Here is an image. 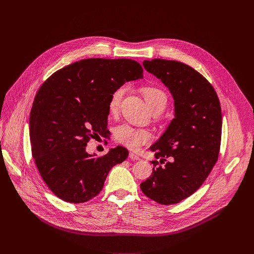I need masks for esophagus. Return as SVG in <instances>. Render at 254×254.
<instances>
[{
  "label": "esophagus",
  "instance_id": "1",
  "mask_svg": "<svg viewBox=\"0 0 254 254\" xmlns=\"http://www.w3.org/2000/svg\"><path fill=\"white\" fill-rule=\"evenodd\" d=\"M129 159H131V160H133V161H138V160H140V158H139L137 155L133 154V153H129Z\"/></svg>",
  "mask_w": 254,
  "mask_h": 254
}]
</instances>
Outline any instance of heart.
<instances>
[{
  "label": "heart",
  "instance_id": "b5f03b06",
  "mask_svg": "<svg viewBox=\"0 0 254 254\" xmlns=\"http://www.w3.org/2000/svg\"><path fill=\"white\" fill-rule=\"evenodd\" d=\"M126 91L127 86L121 85L112 92L108 100V111L112 115H116L120 111ZM141 92L153 113L158 114L164 111L168 102V96L162 88L155 85H147L141 88ZM115 137L125 147L130 150H137L142 144L151 140L152 134L147 128L134 127L128 124H124L115 129Z\"/></svg>",
  "mask_w": 254,
  "mask_h": 254
}]
</instances>
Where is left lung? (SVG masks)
I'll return each mask as SVG.
<instances>
[{"mask_svg": "<svg viewBox=\"0 0 254 254\" xmlns=\"http://www.w3.org/2000/svg\"><path fill=\"white\" fill-rule=\"evenodd\" d=\"M142 65L169 88L175 119L150 148L159 161L140 184L159 204H177L195 193L218 161L222 114L214 87L191 66L175 60H144Z\"/></svg>", "mask_w": 254, "mask_h": 254, "instance_id": "left-lung-1", "label": "left lung"}]
</instances>
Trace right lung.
<instances>
[{
    "label": "right lung",
    "mask_w": 254,
    "mask_h": 254,
    "mask_svg": "<svg viewBox=\"0 0 254 254\" xmlns=\"http://www.w3.org/2000/svg\"><path fill=\"white\" fill-rule=\"evenodd\" d=\"M131 59L89 58L65 66L36 93L29 129L34 158L47 187L61 200L84 203L102 190L111 169L128 155L124 147L95 157L90 138L107 131L108 100L125 82L142 77Z\"/></svg>",
    "instance_id": "add662e5"
}]
</instances>
